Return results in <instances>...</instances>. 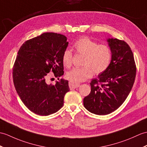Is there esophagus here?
Returning a JSON list of instances; mask_svg holds the SVG:
<instances>
[{
  "instance_id": "obj_1",
  "label": "esophagus",
  "mask_w": 147,
  "mask_h": 147,
  "mask_svg": "<svg viewBox=\"0 0 147 147\" xmlns=\"http://www.w3.org/2000/svg\"><path fill=\"white\" fill-rule=\"evenodd\" d=\"M80 84L78 83H73V82L69 81V86L70 89H74V88H76L80 86Z\"/></svg>"
}]
</instances>
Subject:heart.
I'll return each instance as SVG.
<instances>
[{
  "label": "heart",
  "mask_w": 147,
  "mask_h": 147,
  "mask_svg": "<svg viewBox=\"0 0 147 147\" xmlns=\"http://www.w3.org/2000/svg\"><path fill=\"white\" fill-rule=\"evenodd\" d=\"M77 54L83 55L82 66L74 67L66 73V78L73 83H79L93 76L104 73L110 66L112 60V51L107 44H98L88 37L78 39L73 44ZM73 53L69 49L64 51L62 61L64 66L69 67L72 64Z\"/></svg>",
  "instance_id": "1"
}]
</instances>
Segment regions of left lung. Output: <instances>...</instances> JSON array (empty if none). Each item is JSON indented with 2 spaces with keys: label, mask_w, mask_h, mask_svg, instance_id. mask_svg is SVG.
Masks as SVG:
<instances>
[{
  "label": "left lung",
  "mask_w": 147,
  "mask_h": 147,
  "mask_svg": "<svg viewBox=\"0 0 147 147\" xmlns=\"http://www.w3.org/2000/svg\"><path fill=\"white\" fill-rule=\"evenodd\" d=\"M112 51L110 66L91 80L90 93L84 98L85 108L92 113L105 115L123 103L134 84L136 67L134 54L124 40L108 39Z\"/></svg>",
  "instance_id": "8db88e82"
}]
</instances>
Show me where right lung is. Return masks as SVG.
I'll return each mask as SVG.
<instances>
[{"label":"right lung","instance_id":"add662e5","mask_svg":"<svg viewBox=\"0 0 147 147\" xmlns=\"http://www.w3.org/2000/svg\"><path fill=\"white\" fill-rule=\"evenodd\" d=\"M66 40L64 35L46 32L26 40L18 51L12 69L13 84L23 103L37 115L57 112L69 91L67 80L46 83L51 71L58 80L64 74L62 56L68 46Z\"/></svg>","mask_w":147,"mask_h":147}]
</instances>
